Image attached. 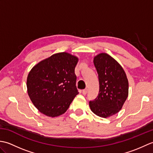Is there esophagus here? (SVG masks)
<instances>
[{
    "mask_svg": "<svg viewBox=\"0 0 153 153\" xmlns=\"http://www.w3.org/2000/svg\"><path fill=\"white\" fill-rule=\"evenodd\" d=\"M87 89H83V90L82 91V93H83V95H85L86 94H87Z\"/></svg>",
    "mask_w": 153,
    "mask_h": 153,
    "instance_id": "1",
    "label": "esophagus"
}]
</instances>
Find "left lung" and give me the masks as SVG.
Segmentation results:
<instances>
[{"mask_svg":"<svg viewBox=\"0 0 153 153\" xmlns=\"http://www.w3.org/2000/svg\"><path fill=\"white\" fill-rule=\"evenodd\" d=\"M98 74L99 91L95 99L89 101L91 111L102 118H108L122 109L128 96L129 84L122 67L106 53L94 58Z\"/></svg>","mask_w":153,"mask_h":153,"instance_id":"left-lung-1","label":"left lung"}]
</instances>
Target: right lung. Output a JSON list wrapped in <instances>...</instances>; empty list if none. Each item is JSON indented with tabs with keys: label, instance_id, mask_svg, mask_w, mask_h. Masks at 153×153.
<instances>
[{
	"label": "right lung",
	"instance_id": "right-lung-1",
	"mask_svg": "<svg viewBox=\"0 0 153 153\" xmlns=\"http://www.w3.org/2000/svg\"><path fill=\"white\" fill-rule=\"evenodd\" d=\"M78 58L67 53L52 55L32 68L27 79L29 97L43 114L56 117L69 108L78 91L75 74Z\"/></svg>",
	"mask_w": 153,
	"mask_h": 153
}]
</instances>
